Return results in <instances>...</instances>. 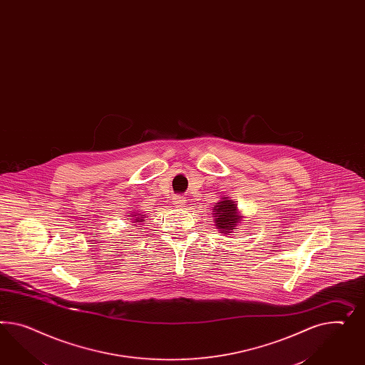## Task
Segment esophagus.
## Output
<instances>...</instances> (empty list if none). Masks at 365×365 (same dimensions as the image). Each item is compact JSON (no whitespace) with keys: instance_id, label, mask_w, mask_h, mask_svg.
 Wrapping results in <instances>:
<instances>
[{"instance_id":"34e87169","label":"esophagus","mask_w":365,"mask_h":365,"mask_svg":"<svg viewBox=\"0 0 365 365\" xmlns=\"http://www.w3.org/2000/svg\"><path fill=\"white\" fill-rule=\"evenodd\" d=\"M173 202H174V205L177 206V207H183L185 205H186V197H174L173 199Z\"/></svg>"}]
</instances>
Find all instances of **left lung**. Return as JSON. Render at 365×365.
I'll return each mask as SVG.
<instances>
[{"mask_svg": "<svg viewBox=\"0 0 365 365\" xmlns=\"http://www.w3.org/2000/svg\"><path fill=\"white\" fill-rule=\"evenodd\" d=\"M214 217H215V226L219 228L220 234L232 232V230L237 228L240 223L242 217L237 214V205L231 199L225 197L223 200L217 202L214 207Z\"/></svg>", "mask_w": 365, "mask_h": 365, "instance_id": "obj_1", "label": "left lung"}]
</instances>
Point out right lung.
I'll list each match as a JSON object with an SVG mask.
<instances>
[{
  "label": "right lung",
  "mask_w": 365,
  "mask_h": 365,
  "mask_svg": "<svg viewBox=\"0 0 365 365\" xmlns=\"http://www.w3.org/2000/svg\"><path fill=\"white\" fill-rule=\"evenodd\" d=\"M134 217H135V219H134V222H133V223H135V222L139 223V222H143V220H145V217H143V215H142L140 217H138L137 215H135ZM128 219H131V217H128Z\"/></svg>",
  "instance_id": "add662e5"
}]
</instances>
